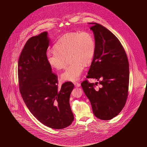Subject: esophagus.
Returning <instances> with one entry per match:
<instances>
[{
	"instance_id": "obj_1",
	"label": "esophagus",
	"mask_w": 147,
	"mask_h": 147,
	"mask_svg": "<svg viewBox=\"0 0 147 147\" xmlns=\"http://www.w3.org/2000/svg\"><path fill=\"white\" fill-rule=\"evenodd\" d=\"M74 84L75 85L76 87H79L81 86V84H80V83L78 82H74Z\"/></svg>"
}]
</instances>
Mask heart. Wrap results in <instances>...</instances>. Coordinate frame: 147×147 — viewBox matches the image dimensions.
<instances>
[{"mask_svg":"<svg viewBox=\"0 0 147 147\" xmlns=\"http://www.w3.org/2000/svg\"><path fill=\"white\" fill-rule=\"evenodd\" d=\"M54 51L46 55L49 66L57 69L63 68L68 57L69 65L61 74L65 81H74L80 78L85 64L92 61L95 51V41L88 32H70L62 36L54 45Z\"/></svg>","mask_w":147,"mask_h":147,"instance_id":"1","label":"heart"}]
</instances>
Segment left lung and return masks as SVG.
I'll return each instance as SVG.
<instances>
[{"label":"left lung","instance_id":"obj_1","mask_svg":"<svg viewBox=\"0 0 147 147\" xmlns=\"http://www.w3.org/2000/svg\"><path fill=\"white\" fill-rule=\"evenodd\" d=\"M95 51L87 78L98 82L81 83L86 95L90 102L93 112L99 119L109 120L117 115L126 102L129 87V62L120 41L105 27L91 22Z\"/></svg>","mask_w":147,"mask_h":147}]
</instances>
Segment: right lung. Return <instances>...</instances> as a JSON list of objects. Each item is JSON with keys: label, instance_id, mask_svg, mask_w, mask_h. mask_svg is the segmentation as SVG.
Wrapping results in <instances>:
<instances>
[{"label": "right lung", "instance_id": "right-lung-1", "mask_svg": "<svg viewBox=\"0 0 147 147\" xmlns=\"http://www.w3.org/2000/svg\"><path fill=\"white\" fill-rule=\"evenodd\" d=\"M49 41L47 32L27 40L18 61L19 90L38 120L49 128L63 129L74 120L69 97L74 86L67 81L58 87V76L46 59Z\"/></svg>", "mask_w": 147, "mask_h": 147}]
</instances>
